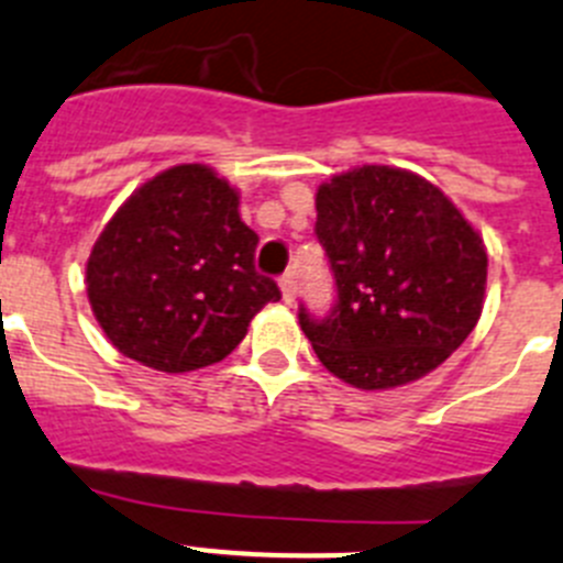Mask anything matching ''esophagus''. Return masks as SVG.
Segmentation results:
<instances>
[{
  "label": "esophagus",
  "instance_id": "obj_1",
  "mask_svg": "<svg viewBox=\"0 0 563 563\" xmlns=\"http://www.w3.org/2000/svg\"><path fill=\"white\" fill-rule=\"evenodd\" d=\"M280 294H283V302H288V306L297 300V280H294V275L280 277Z\"/></svg>",
  "mask_w": 563,
  "mask_h": 563
}]
</instances>
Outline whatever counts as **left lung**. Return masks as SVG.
Instances as JSON below:
<instances>
[{"instance_id": "8db88e82", "label": "left lung", "mask_w": 563, "mask_h": 563, "mask_svg": "<svg viewBox=\"0 0 563 563\" xmlns=\"http://www.w3.org/2000/svg\"><path fill=\"white\" fill-rule=\"evenodd\" d=\"M317 238L336 277L328 319L300 311L322 367L356 389H395L438 369L477 325L483 235L423 176L362 165L317 187Z\"/></svg>"}]
</instances>
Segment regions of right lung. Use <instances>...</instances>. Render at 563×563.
I'll list each match as a JSON object with an SVG mask.
<instances>
[{
	"label": "right lung",
	"mask_w": 563,
	"mask_h": 563,
	"mask_svg": "<svg viewBox=\"0 0 563 563\" xmlns=\"http://www.w3.org/2000/svg\"><path fill=\"white\" fill-rule=\"evenodd\" d=\"M238 190L207 165H174L136 187L95 241L86 294L106 339L159 373L221 362L275 280L255 272V230Z\"/></svg>",
	"instance_id": "1"
}]
</instances>
